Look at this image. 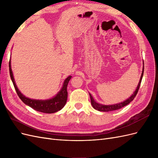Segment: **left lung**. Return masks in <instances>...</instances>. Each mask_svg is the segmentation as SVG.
Listing matches in <instances>:
<instances>
[{
	"label": "left lung",
	"mask_w": 158,
	"mask_h": 158,
	"mask_svg": "<svg viewBox=\"0 0 158 158\" xmlns=\"http://www.w3.org/2000/svg\"><path fill=\"white\" fill-rule=\"evenodd\" d=\"M144 65L143 66V70H142V75H141V77H140V80L139 83H138V86L136 88V91L132 95V96H131L128 99H127L126 101L123 102L122 103H117V104L111 105V106H103V105L99 104V103H98L95 102L94 101V99H93L92 95L89 94V97H90V99H91V103H92L93 107L95 109H96V110H98V111H99L107 112V111H114V110L121 109L122 107L127 106L128 103H130L132 101V100L135 99V98L136 97V94L138 92V90H139V88H140V84H141V82H142V77H143V74H144Z\"/></svg>",
	"instance_id": "obj_1"
}]
</instances>
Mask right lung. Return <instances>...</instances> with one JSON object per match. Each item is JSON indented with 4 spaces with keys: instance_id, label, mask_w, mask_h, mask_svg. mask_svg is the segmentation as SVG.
<instances>
[{
    "instance_id": "add662e5",
    "label": "right lung",
    "mask_w": 158,
    "mask_h": 158,
    "mask_svg": "<svg viewBox=\"0 0 158 158\" xmlns=\"http://www.w3.org/2000/svg\"><path fill=\"white\" fill-rule=\"evenodd\" d=\"M9 71H10V78L14 84V88H15L16 93L19 98H20L22 101L26 104L27 106L31 107L32 109H35V111L45 113H53L60 111L61 109H63L65 106V104L67 101V85L69 82L72 76H70L66 78L63 84V86L61 90L58 93L55 97L48 100H35L29 99L23 95L19 89H18L16 83L14 82V79L13 77L12 72L11 69L10 65V60L9 61Z\"/></svg>"
}]
</instances>
